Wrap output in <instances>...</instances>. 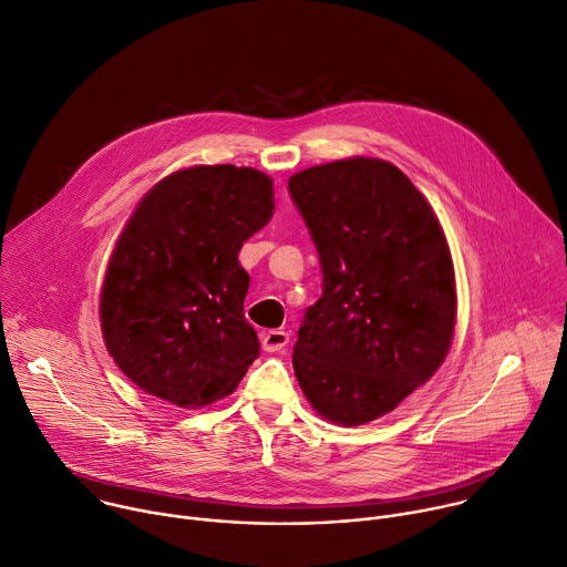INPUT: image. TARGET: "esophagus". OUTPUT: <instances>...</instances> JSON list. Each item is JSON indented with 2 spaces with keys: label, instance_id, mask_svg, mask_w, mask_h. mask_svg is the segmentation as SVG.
<instances>
[{
  "label": "esophagus",
  "instance_id": "esophagus-1",
  "mask_svg": "<svg viewBox=\"0 0 567 567\" xmlns=\"http://www.w3.org/2000/svg\"><path fill=\"white\" fill-rule=\"evenodd\" d=\"M290 342V334L286 330H268L261 334V347L266 353H277L286 349Z\"/></svg>",
  "mask_w": 567,
  "mask_h": 567
}]
</instances>
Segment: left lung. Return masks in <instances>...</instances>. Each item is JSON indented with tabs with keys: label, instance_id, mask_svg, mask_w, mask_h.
<instances>
[{
	"label": "left lung",
	"instance_id": "8db88e82",
	"mask_svg": "<svg viewBox=\"0 0 567 567\" xmlns=\"http://www.w3.org/2000/svg\"><path fill=\"white\" fill-rule=\"evenodd\" d=\"M288 192L315 241L323 290L292 351L326 420L360 426L431 380L456 328V277L440 223L391 163L347 158L297 172Z\"/></svg>",
	"mask_w": 567,
	"mask_h": 567
}]
</instances>
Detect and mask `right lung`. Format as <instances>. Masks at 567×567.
I'll list each match as a JSON object with an SVG mask.
<instances>
[{
    "label": "right lung",
    "mask_w": 567,
    "mask_h": 567,
    "mask_svg": "<svg viewBox=\"0 0 567 567\" xmlns=\"http://www.w3.org/2000/svg\"><path fill=\"white\" fill-rule=\"evenodd\" d=\"M272 178L196 165L156 183L111 252L100 326L116 367L183 409L230 395L259 358L239 250L272 218Z\"/></svg>",
    "instance_id": "right-lung-1"
}]
</instances>
